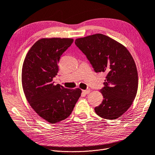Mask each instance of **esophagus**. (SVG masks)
Segmentation results:
<instances>
[{
  "instance_id": "obj_1",
  "label": "esophagus",
  "mask_w": 155,
  "mask_h": 155,
  "mask_svg": "<svg viewBox=\"0 0 155 155\" xmlns=\"http://www.w3.org/2000/svg\"><path fill=\"white\" fill-rule=\"evenodd\" d=\"M83 93H84L85 94H87L91 92V90L90 89H87V90H83L82 91Z\"/></svg>"
}]
</instances>
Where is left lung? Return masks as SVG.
<instances>
[{
  "label": "left lung",
  "mask_w": 155,
  "mask_h": 155,
  "mask_svg": "<svg viewBox=\"0 0 155 155\" xmlns=\"http://www.w3.org/2000/svg\"><path fill=\"white\" fill-rule=\"evenodd\" d=\"M86 55L95 72H106L100 89L101 104L94 108L97 115L116 119L128 110L138 89V73L132 56L124 46L102 34L78 38L74 42Z\"/></svg>",
  "instance_id": "1"
}]
</instances>
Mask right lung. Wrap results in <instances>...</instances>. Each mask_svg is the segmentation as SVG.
Returning <instances> with one entry per match:
<instances>
[{"instance_id": "right-lung-1", "label": "right lung", "mask_w": 155, "mask_h": 155, "mask_svg": "<svg viewBox=\"0 0 155 155\" xmlns=\"http://www.w3.org/2000/svg\"><path fill=\"white\" fill-rule=\"evenodd\" d=\"M73 42L71 38H42L34 43L23 63L21 83L28 104L45 121L54 124L71 114L82 91L54 85L62 54Z\"/></svg>"}]
</instances>
